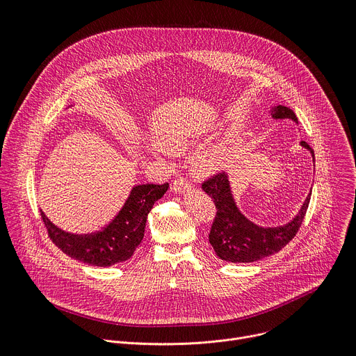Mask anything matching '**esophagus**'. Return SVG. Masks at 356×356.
<instances>
[{
  "label": "esophagus",
  "instance_id": "1",
  "mask_svg": "<svg viewBox=\"0 0 356 356\" xmlns=\"http://www.w3.org/2000/svg\"><path fill=\"white\" fill-rule=\"evenodd\" d=\"M173 190H175L176 193L181 194V193L190 191V190H191V184H190L188 180L180 177V179H176V180L173 181Z\"/></svg>",
  "mask_w": 356,
  "mask_h": 356
}]
</instances>
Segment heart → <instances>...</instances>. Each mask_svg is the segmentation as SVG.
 <instances>
[{
  "label": "heart",
  "mask_w": 356,
  "mask_h": 356,
  "mask_svg": "<svg viewBox=\"0 0 356 356\" xmlns=\"http://www.w3.org/2000/svg\"><path fill=\"white\" fill-rule=\"evenodd\" d=\"M159 145L173 154H181L191 149L197 142V135L188 131H168L158 138ZM227 161V152L224 147H213L202 152L194 161V170L198 175H213L220 172Z\"/></svg>",
  "instance_id": "b5f03b06"
}]
</instances>
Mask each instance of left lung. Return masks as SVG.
Masks as SVG:
<instances>
[{"instance_id": "obj_1", "label": "left lung", "mask_w": 356, "mask_h": 356, "mask_svg": "<svg viewBox=\"0 0 356 356\" xmlns=\"http://www.w3.org/2000/svg\"><path fill=\"white\" fill-rule=\"evenodd\" d=\"M270 114L275 120H293L297 124L296 114L284 106L273 107ZM300 145L310 150L314 161V150L310 145L304 140H301ZM201 188L214 200L217 209L209 241L220 259L232 264L257 262L284 248L301 227L312 197L310 193L302 202L298 214L290 222L280 227L264 228L248 220L239 211L225 172L217 173L206 180L201 184Z\"/></svg>"}]
</instances>
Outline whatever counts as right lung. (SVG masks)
I'll use <instances>...</instances> for the list:
<instances>
[{
    "instance_id": "1",
    "label": "right lung",
    "mask_w": 356,
    "mask_h": 356,
    "mask_svg": "<svg viewBox=\"0 0 356 356\" xmlns=\"http://www.w3.org/2000/svg\"><path fill=\"white\" fill-rule=\"evenodd\" d=\"M165 184H136L124 207L101 231L76 235L58 228L40 211L49 238L70 258L87 265L107 268L128 261L143 239L149 211L168 191Z\"/></svg>"
}]
</instances>
